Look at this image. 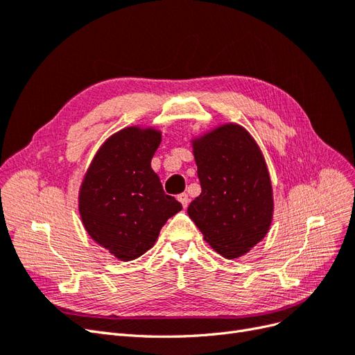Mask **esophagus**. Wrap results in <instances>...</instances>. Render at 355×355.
I'll list each match as a JSON object with an SVG mask.
<instances>
[{
  "label": "esophagus",
  "mask_w": 355,
  "mask_h": 355,
  "mask_svg": "<svg viewBox=\"0 0 355 355\" xmlns=\"http://www.w3.org/2000/svg\"><path fill=\"white\" fill-rule=\"evenodd\" d=\"M178 200L180 201V204H182V207H187L188 204H189V198H188V194H179L178 196Z\"/></svg>",
  "instance_id": "obj_1"
}]
</instances>
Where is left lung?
<instances>
[{
	"instance_id": "left-lung-1",
	"label": "left lung",
	"mask_w": 355,
	"mask_h": 355,
	"mask_svg": "<svg viewBox=\"0 0 355 355\" xmlns=\"http://www.w3.org/2000/svg\"><path fill=\"white\" fill-rule=\"evenodd\" d=\"M201 194L188 216L204 240L227 259L245 254L271 227L272 185L262 151L239 124L192 139Z\"/></svg>"
}]
</instances>
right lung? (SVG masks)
<instances>
[{"label":"right lung","mask_w":355,"mask_h":355,"mask_svg":"<svg viewBox=\"0 0 355 355\" xmlns=\"http://www.w3.org/2000/svg\"><path fill=\"white\" fill-rule=\"evenodd\" d=\"M159 142L161 132L153 127H125L106 139L84 175L78 197L84 228L120 261L151 249L167 219L182 210L151 168Z\"/></svg>","instance_id":"add662e5"}]
</instances>
